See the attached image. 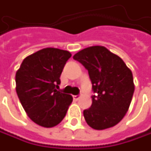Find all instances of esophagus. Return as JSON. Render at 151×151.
I'll list each match as a JSON object with an SVG mask.
<instances>
[{"label":"esophagus","instance_id":"obj_1","mask_svg":"<svg viewBox=\"0 0 151 151\" xmlns=\"http://www.w3.org/2000/svg\"><path fill=\"white\" fill-rule=\"evenodd\" d=\"M73 99L75 101H78L79 99H80V96H73Z\"/></svg>","mask_w":151,"mask_h":151}]
</instances>
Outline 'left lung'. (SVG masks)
Returning a JSON list of instances; mask_svg holds the SVG:
<instances>
[{"label": "left lung", "mask_w": 151, "mask_h": 151, "mask_svg": "<svg viewBox=\"0 0 151 151\" xmlns=\"http://www.w3.org/2000/svg\"><path fill=\"white\" fill-rule=\"evenodd\" d=\"M73 59L88 70L92 90L90 108L83 112L91 128L102 130L123 119L134 91L133 74L124 60L103 46H91L79 51Z\"/></svg>", "instance_id": "left-lung-1"}]
</instances>
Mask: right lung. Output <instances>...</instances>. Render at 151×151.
I'll list each match as a JSON object with an SVG mask.
<instances>
[{"instance_id":"add662e5","label":"right lung","mask_w":151,"mask_h":151,"mask_svg":"<svg viewBox=\"0 0 151 151\" xmlns=\"http://www.w3.org/2000/svg\"><path fill=\"white\" fill-rule=\"evenodd\" d=\"M71 57L67 50L45 48L26 57L16 73V91L29 119L39 126L52 128L65 118L73 97L55 89Z\"/></svg>"}]
</instances>
